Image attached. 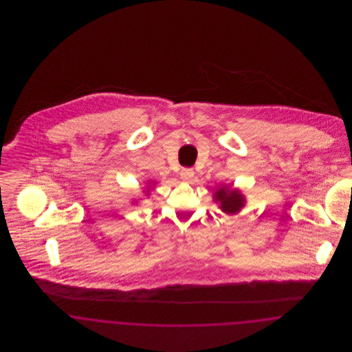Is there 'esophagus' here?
I'll return each instance as SVG.
<instances>
[{
  "instance_id": "1",
  "label": "esophagus",
  "mask_w": 352,
  "mask_h": 352,
  "mask_svg": "<svg viewBox=\"0 0 352 352\" xmlns=\"http://www.w3.org/2000/svg\"><path fill=\"white\" fill-rule=\"evenodd\" d=\"M181 178L186 182H191L192 178H194V170L192 168H182Z\"/></svg>"
}]
</instances>
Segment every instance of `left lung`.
I'll list each match as a JSON object with an SVG mask.
<instances>
[{
	"label": "left lung",
	"mask_w": 352,
	"mask_h": 352,
	"mask_svg": "<svg viewBox=\"0 0 352 352\" xmlns=\"http://www.w3.org/2000/svg\"><path fill=\"white\" fill-rule=\"evenodd\" d=\"M214 201L220 204V208L226 214H236L243 207L245 199L241 195V192L236 188H231L228 186L220 187L214 195Z\"/></svg>",
	"instance_id": "8db88e82"
}]
</instances>
